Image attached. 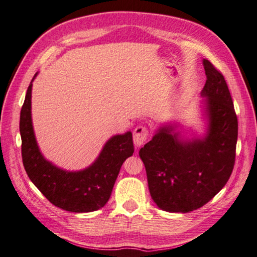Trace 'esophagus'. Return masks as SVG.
Listing matches in <instances>:
<instances>
[{
	"mask_svg": "<svg viewBox=\"0 0 257 257\" xmlns=\"http://www.w3.org/2000/svg\"><path fill=\"white\" fill-rule=\"evenodd\" d=\"M147 136H148V130L145 126L140 125V126L136 127L133 133V141H134L135 146L141 147L143 145L147 140Z\"/></svg>",
	"mask_w": 257,
	"mask_h": 257,
	"instance_id": "esophagus-1",
	"label": "esophagus"
}]
</instances>
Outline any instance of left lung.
<instances>
[{
  "instance_id": "obj_1",
  "label": "left lung",
  "mask_w": 257,
  "mask_h": 257,
  "mask_svg": "<svg viewBox=\"0 0 257 257\" xmlns=\"http://www.w3.org/2000/svg\"><path fill=\"white\" fill-rule=\"evenodd\" d=\"M202 64L204 133L198 135L178 122L165 123L140 150L152 199L167 212L187 213L204 206L225 186L234 167L237 117L230 91L209 60Z\"/></svg>"
}]
</instances>
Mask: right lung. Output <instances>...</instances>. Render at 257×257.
Instances as JSON below:
<instances>
[{
    "instance_id": "add662e5",
    "label": "right lung",
    "mask_w": 257,
    "mask_h": 257,
    "mask_svg": "<svg viewBox=\"0 0 257 257\" xmlns=\"http://www.w3.org/2000/svg\"><path fill=\"white\" fill-rule=\"evenodd\" d=\"M32 82L20 118L22 158L32 182L48 200L62 210L92 212L105 206L123 163L134 153L132 132L113 135L87 168L66 170L47 161L39 150L32 121Z\"/></svg>"
}]
</instances>
